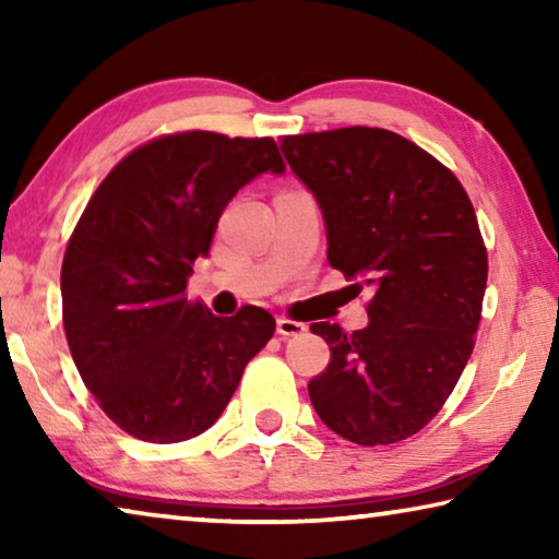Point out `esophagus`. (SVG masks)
Here are the masks:
<instances>
[{
	"mask_svg": "<svg viewBox=\"0 0 559 559\" xmlns=\"http://www.w3.org/2000/svg\"><path fill=\"white\" fill-rule=\"evenodd\" d=\"M276 328H278V335L281 337H293V335H302L306 333V325L298 323V320H290V318H278L276 320Z\"/></svg>",
	"mask_w": 559,
	"mask_h": 559,
	"instance_id": "1",
	"label": "esophagus"
}]
</instances>
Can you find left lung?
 Returning a JSON list of instances; mask_svg holds the SVG:
<instances>
[{
    "label": "left lung",
    "instance_id": "8db88e82",
    "mask_svg": "<svg viewBox=\"0 0 559 559\" xmlns=\"http://www.w3.org/2000/svg\"><path fill=\"white\" fill-rule=\"evenodd\" d=\"M323 210L328 261L370 288V323L310 330L330 362L308 382L328 429L359 447L414 437L441 412L476 345L488 253L466 189L437 157L384 128L283 135Z\"/></svg>",
    "mask_w": 559,
    "mask_h": 559
}]
</instances>
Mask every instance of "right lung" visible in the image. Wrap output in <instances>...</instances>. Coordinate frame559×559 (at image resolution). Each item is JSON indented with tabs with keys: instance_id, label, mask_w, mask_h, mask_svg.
I'll return each mask as SVG.
<instances>
[{
	"instance_id": "1",
	"label": "right lung",
	"mask_w": 559,
	"mask_h": 559,
	"mask_svg": "<svg viewBox=\"0 0 559 559\" xmlns=\"http://www.w3.org/2000/svg\"><path fill=\"white\" fill-rule=\"evenodd\" d=\"M283 169L271 138L187 130L135 147L93 192L66 246L63 330L83 384L130 437H200L273 337L269 310L216 318L185 290L231 197Z\"/></svg>"
}]
</instances>
